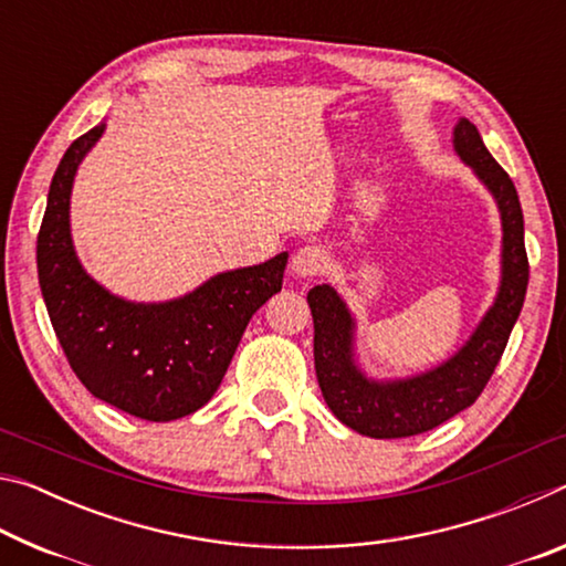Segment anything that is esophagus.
I'll use <instances>...</instances> for the list:
<instances>
[{"label": "esophagus", "instance_id": "obj_1", "mask_svg": "<svg viewBox=\"0 0 566 566\" xmlns=\"http://www.w3.org/2000/svg\"><path fill=\"white\" fill-rule=\"evenodd\" d=\"M327 264H329V254L317 244H306L302 249H296L292 256V272L296 276H306V280L324 274Z\"/></svg>", "mask_w": 566, "mask_h": 566}]
</instances>
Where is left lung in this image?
<instances>
[{"mask_svg":"<svg viewBox=\"0 0 566 566\" xmlns=\"http://www.w3.org/2000/svg\"><path fill=\"white\" fill-rule=\"evenodd\" d=\"M454 147L479 179L492 189L504 227V276L500 296L462 352L427 375L377 385L364 379L352 364V317L332 286H314L306 294L314 319V369L324 401L342 424L375 439H401L429 432L474 405L500 364L516 317H520L530 260L524 249V217L514 181L500 167L472 122L454 129Z\"/></svg>","mask_w":566,"mask_h":566,"instance_id":"obj_1","label":"left lung"}]
</instances>
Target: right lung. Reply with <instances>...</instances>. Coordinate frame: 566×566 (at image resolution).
Wrapping results in <instances>:
<instances>
[{"label":"right lung","instance_id":"1","mask_svg":"<svg viewBox=\"0 0 566 566\" xmlns=\"http://www.w3.org/2000/svg\"><path fill=\"white\" fill-rule=\"evenodd\" d=\"M104 124L76 137L56 167L36 237V270L56 339L94 397L147 421L205 407L252 314L282 290L286 254L224 272L167 304H129L90 280L70 239V191Z\"/></svg>","mask_w":566,"mask_h":566}]
</instances>
